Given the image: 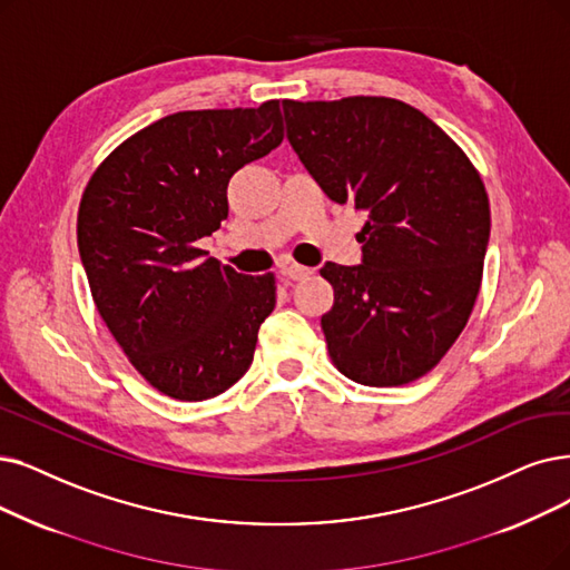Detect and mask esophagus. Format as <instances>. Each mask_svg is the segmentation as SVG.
Wrapping results in <instances>:
<instances>
[{
  "instance_id": "esophagus-1",
  "label": "esophagus",
  "mask_w": 570,
  "mask_h": 570,
  "mask_svg": "<svg viewBox=\"0 0 570 570\" xmlns=\"http://www.w3.org/2000/svg\"><path fill=\"white\" fill-rule=\"evenodd\" d=\"M283 273H285V276H287L289 281H304V278L311 276L313 268L302 266V264H287V266L283 268Z\"/></svg>"
}]
</instances>
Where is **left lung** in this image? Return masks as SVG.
<instances>
[{"instance_id":"8db88e82","label":"left lung","mask_w":570,"mask_h":570,"mask_svg":"<svg viewBox=\"0 0 570 570\" xmlns=\"http://www.w3.org/2000/svg\"><path fill=\"white\" fill-rule=\"evenodd\" d=\"M287 140L334 203L367 213L362 264L327 262L323 332L334 367L362 385L428 374L463 332L491 232L484 181L423 111L395 98L283 100Z\"/></svg>"}]
</instances>
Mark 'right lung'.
<instances>
[{"label": "right lung", "instance_id": "right-lung-1", "mask_svg": "<svg viewBox=\"0 0 570 570\" xmlns=\"http://www.w3.org/2000/svg\"><path fill=\"white\" fill-rule=\"evenodd\" d=\"M281 142V100L177 111L130 135L83 189L77 243L96 308L173 400L215 397L253 364L276 276H243L196 240L229 215L234 173Z\"/></svg>", "mask_w": 570, "mask_h": 570}]
</instances>
